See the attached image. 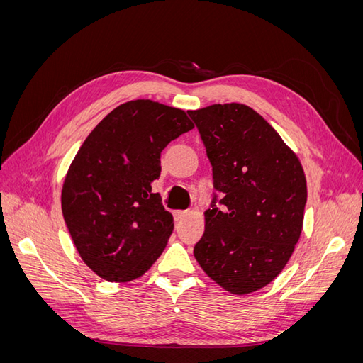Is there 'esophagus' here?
Wrapping results in <instances>:
<instances>
[{"instance_id":"34e87169","label":"esophagus","mask_w":363,"mask_h":363,"mask_svg":"<svg viewBox=\"0 0 363 363\" xmlns=\"http://www.w3.org/2000/svg\"><path fill=\"white\" fill-rule=\"evenodd\" d=\"M184 216H188V212H186V211H177V212H174L175 221H180V219H183Z\"/></svg>"}]
</instances>
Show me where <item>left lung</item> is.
Returning a JSON list of instances; mask_svg holds the SVG:
<instances>
[{
  "label": "left lung",
  "mask_w": 363,
  "mask_h": 363,
  "mask_svg": "<svg viewBox=\"0 0 363 363\" xmlns=\"http://www.w3.org/2000/svg\"><path fill=\"white\" fill-rule=\"evenodd\" d=\"M188 115L212 164L216 194L194 256L232 294L276 279L292 256L307 201L301 164L265 119L244 104H213Z\"/></svg>",
  "instance_id": "8db88e82"
}]
</instances>
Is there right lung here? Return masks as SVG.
Here are the masks:
<instances>
[{
  "instance_id": "right-lung-1",
  "label": "right lung",
  "mask_w": 363,
  "mask_h": 363,
  "mask_svg": "<svg viewBox=\"0 0 363 363\" xmlns=\"http://www.w3.org/2000/svg\"><path fill=\"white\" fill-rule=\"evenodd\" d=\"M194 128L180 108L150 100L121 104L86 138L62 191V212L80 257L107 281L145 274L174 228L151 183L171 140Z\"/></svg>"
}]
</instances>
